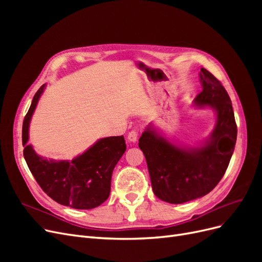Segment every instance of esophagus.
<instances>
[{
    "instance_id": "1",
    "label": "esophagus",
    "mask_w": 262,
    "mask_h": 262,
    "mask_svg": "<svg viewBox=\"0 0 262 262\" xmlns=\"http://www.w3.org/2000/svg\"><path fill=\"white\" fill-rule=\"evenodd\" d=\"M137 140H138V131L132 130L131 132H129V134H128V141L132 142V143H134V142H137Z\"/></svg>"
}]
</instances>
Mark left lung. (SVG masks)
Segmentation results:
<instances>
[{
  "mask_svg": "<svg viewBox=\"0 0 262 262\" xmlns=\"http://www.w3.org/2000/svg\"><path fill=\"white\" fill-rule=\"evenodd\" d=\"M199 77L202 92L193 99V106L215 113L216 121L210 136L198 146H188L167 138L149 123L139 140L154 194L172 204L212 191L224 176L235 148L237 126L231 98L208 70L201 68Z\"/></svg>",
  "mask_w": 262,
  "mask_h": 262,
  "instance_id": "left-lung-1",
  "label": "left lung"
}]
</instances>
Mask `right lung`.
<instances>
[{"mask_svg":"<svg viewBox=\"0 0 262 262\" xmlns=\"http://www.w3.org/2000/svg\"><path fill=\"white\" fill-rule=\"evenodd\" d=\"M46 89L43 84L31 101L23 123L24 157L38 185L52 200L66 207L90 210L104 203L110 194L115 166L124 154L123 136L102 138L75 156L72 161H55L38 155L29 140V124L39 99Z\"/></svg>","mask_w":262,"mask_h":262,"instance_id":"1","label":"right lung"}]
</instances>
